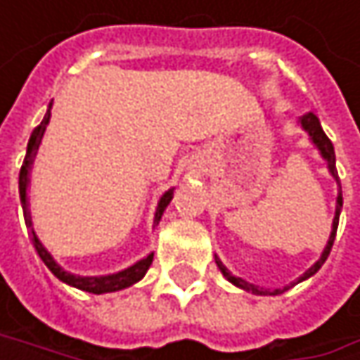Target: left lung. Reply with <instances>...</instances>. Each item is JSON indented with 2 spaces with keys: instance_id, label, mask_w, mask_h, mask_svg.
I'll list each match as a JSON object with an SVG mask.
<instances>
[{
  "instance_id": "1",
  "label": "left lung",
  "mask_w": 360,
  "mask_h": 360,
  "mask_svg": "<svg viewBox=\"0 0 360 360\" xmlns=\"http://www.w3.org/2000/svg\"><path fill=\"white\" fill-rule=\"evenodd\" d=\"M298 124L307 131V135H309L311 143L319 150L321 158L327 162L329 175H331V177L335 179V183H338V198H335V214H333V223H331V233H329V240H327V244H325V248L323 252H321V256H319V260H317L311 269H307V271H304L296 281H292V283H290V285H285V288H277V290H266V288L254 285V283H250V281H246V279H242V277L233 275V273H231V271L221 262V258L214 254V262H217V266L221 269L223 277H225L227 281H231L236 288L246 290V292H252V294H256V296H277V294H283L285 290H290L292 285H296V283H300V281H304V279L313 277V275L323 266L325 260H327L329 250H331V246H333V240H335V231H338V221H340V210H342V185H340V179H338V171H335V152H333V143L329 141V137L323 133L321 122H319V118H317L313 112H309V114L300 116V118H298Z\"/></svg>"
}]
</instances>
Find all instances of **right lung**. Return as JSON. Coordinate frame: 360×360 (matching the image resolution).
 Listing matches in <instances>:
<instances>
[{"instance_id": "1", "label": "right lung", "mask_w": 360, "mask_h": 360, "mask_svg": "<svg viewBox=\"0 0 360 360\" xmlns=\"http://www.w3.org/2000/svg\"><path fill=\"white\" fill-rule=\"evenodd\" d=\"M49 116H51V104L45 112L41 124L37 127L35 131L31 133V139H29V146H27V156H25V162H22V169H20V177H18V193H20V204H22V210H25V221H27V227L31 229V242L35 246L37 254L41 256V260L45 262V266L60 279L64 281L66 285H72L77 290H83V292H89V294H108V292H118V290H124L133 283H137L139 279H143V275L148 273L152 260H154V252H150L148 256H143L141 260L133 262L131 266L118 271V273H110V275H75L66 269H62L53 256L47 252V248L39 242L35 229H33V221H31V210H29V181H31V169H33V162H35L37 150L41 146V139H43V133H45V127L49 122ZM173 191L175 187H171L169 191L162 193L158 206H156V214H154V227L160 223L167 206L171 204L173 200Z\"/></svg>"}]
</instances>
